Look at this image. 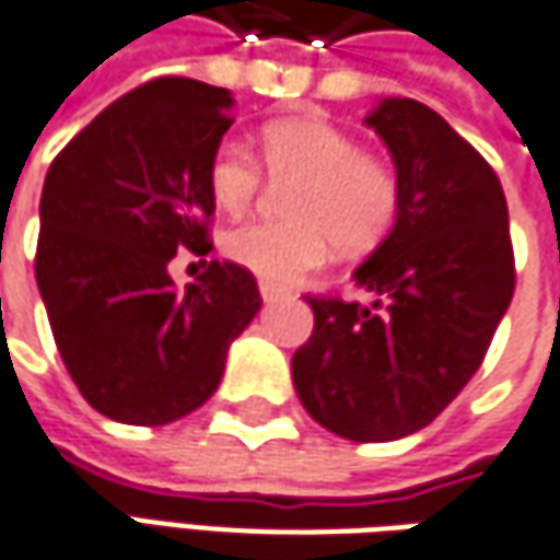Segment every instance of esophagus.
Returning a JSON list of instances; mask_svg holds the SVG:
<instances>
[{
	"instance_id": "obj_1",
	"label": "esophagus",
	"mask_w": 560,
	"mask_h": 560,
	"mask_svg": "<svg viewBox=\"0 0 560 560\" xmlns=\"http://www.w3.org/2000/svg\"><path fill=\"white\" fill-rule=\"evenodd\" d=\"M284 291H281L279 284H272V281H260V298L266 300V303H272V300H279Z\"/></svg>"
}]
</instances>
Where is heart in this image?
<instances>
[{"label":"heart","mask_w":560,"mask_h":560,"mask_svg":"<svg viewBox=\"0 0 560 560\" xmlns=\"http://www.w3.org/2000/svg\"><path fill=\"white\" fill-rule=\"evenodd\" d=\"M260 161L276 183L291 185L288 222H244L222 238L232 262L272 284H291L328 260L375 247L399 213L394 166L362 154L322 120H279L260 136ZM207 188L222 213H244L260 191V166L242 145H220L207 164Z\"/></svg>","instance_id":"obj_1"}]
</instances>
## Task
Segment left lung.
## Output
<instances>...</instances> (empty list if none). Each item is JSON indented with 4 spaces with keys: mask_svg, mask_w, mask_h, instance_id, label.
Returning <instances> with one entry per match:
<instances>
[{
    "mask_svg": "<svg viewBox=\"0 0 560 560\" xmlns=\"http://www.w3.org/2000/svg\"><path fill=\"white\" fill-rule=\"evenodd\" d=\"M365 124L390 148L399 213L353 272L369 306L306 298L316 325L291 375L322 428L387 443L428 428L480 369L514 294V254L499 176L436 110L384 98Z\"/></svg>",
    "mask_w": 560,
    "mask_h": 560,
    "instance_id": "obj_1",
    "label": "left lung"
}]
</instances>
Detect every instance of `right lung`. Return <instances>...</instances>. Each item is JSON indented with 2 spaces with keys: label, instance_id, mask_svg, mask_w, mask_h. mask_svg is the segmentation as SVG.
I'll return each mask as SVG.
<instances>
[{
  "label": "right lung",
  "instance_id": "1",
  "mask_svg": "<svg viewBox=\"0 0 560 560\" xmlns=\"http://www.w3.org/2000/svg\"><path fill=\"white\" fill-rule=\"evenodd\" d=\"M229 107V89L158 77L107 105L46 173L36 284L73 384L114 421L154 428L195 412L260 313L238 262L210 260L185 291L166 269L183 247H213L207 164Z\"/></svg>",
  "mask_w": 560,
  "mask_h": 560
}]
</instances>
